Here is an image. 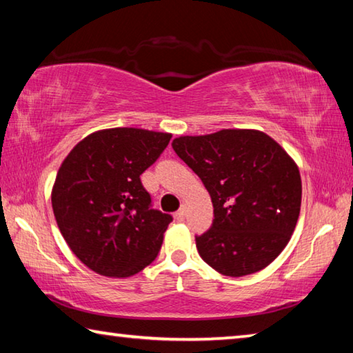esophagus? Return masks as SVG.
I'll return each instance as SVG.
<instances>
[{"label":"esophagus","instance_id":"obj_1","mask_svg":"<svg viewBox=\"0 0 353 353\" xmlns=\"http://www.w3.org/2000/svg\"><path fill=\"white\" fill-rule=\"evenodd\" d=\"M185 214H187V207L182 205V207L179 208V210L174 213V218H176L177 221H183V219H185Z\"/></svg>","mask_w":353,"mask_h":353}]
</instances>
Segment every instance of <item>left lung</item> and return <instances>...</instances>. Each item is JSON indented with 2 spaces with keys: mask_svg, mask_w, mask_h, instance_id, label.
I'll list each match as a JSON object with an SVG mask.
<instances>
[{
  "mask_svg": "<svg viewBox=\"0 0 353 353\" xmlns=\"http://www.w3.org/2000/svg\"><path fill=\"white\" fill-rule=\"evenodd\" d=\"M172 149L205 185L213 224L196 236L201 259L229 277L259 272L277 259L296 229L301 172L288 152L255 129L185 135Z\"/></svg>",
  "mask_w": 353,
  "mask_h": 353,
  "instance_id": "1",
  "label": "left lung"
}]
</instances>
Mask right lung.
<instances>
[{
    "mask_svg": "<svg viewBox=\"0 0 353 353\" xmlns=\"http://www.w3.org/2000/svg\"><path fill=\"white\" fill-rule=\"evenodd\" d=\"M171 134L103 129L71 149L57 171L51 202L65 241L92 271L130 277L155 260L172 216L154 210L140 176Z\"/></svg>",
    "mask_w": 353,
    "mask_h": 353,
    "instance_id": "1",
    "label": "right lung"
}]
</instances>
